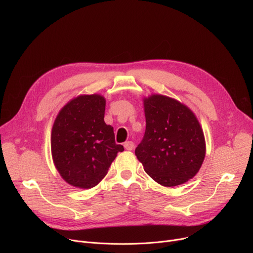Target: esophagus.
<instances>
[{"label":"esophagus","instance_id":"obj_1","mask_svg":"<svg viewBox=\"0 0 253 253\" xmlns=\"http://www.w3.org/2000/svg\"><path fill=\"white\" fill-rule=\"evenodd\" d=\"M124 148L127 150V151H132L134 149V143L133 141H126L124 143Z\"/></svg>","mask_w":253,"mask_h":253}]
</instances>
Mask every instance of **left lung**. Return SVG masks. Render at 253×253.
Instances as JSON below:
<instances>
[{
  "instance_id": "8db88e82",
  "label": "left lung",
  "mask_w": 253,
  "mask_h": 253,
  "mask_svg": "<svg viewBox=\"0 0 253 253\" xmlns=\"http://www.w3.org/2000/svg\"><path fill=\"white\" fill-rule=\"evenodd\" d=\"M145 132L135 155L147 173L164 187L187 182L201 168L206 147L195 114L176 99L143 98Z\"/></svg>"
}]
</instances>
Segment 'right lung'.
Listing matches in <instances>:
<instances>
[{
	"label": "right lung",
	"instance_id": "add662e5",
	"mask_svg": "<svg viewBox=\"0 0 253 253\" xmlns=\"http://www.w3.org/2000/svg\"><path fill=\"white\" fill-rule=\"evenodd\" d=\"M105 99L99 94L80 95L58 113L51 133L53 162L73 187L91 189L98 184L119 152L114 128L104 122Z\"/></svg>",
	"mask_w": 253,
	"mask_h": 253
}]
</instances>
